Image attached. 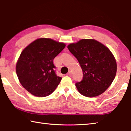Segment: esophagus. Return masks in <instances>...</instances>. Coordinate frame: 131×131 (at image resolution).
<instances>
[{
  "instance_id": "34e87169",
  "label": "esophagus",
  "mask_w": 131,
  "mask_h": 131,
  "mask_svg": "<svg viewBox=\"0 0 131 131\" xmlns=\"http://www.w3.org/2000/svg\"><path fill=\"white\" fill-rule=\"evenodd\" d=\"M68 75H72V71H69V73H68Z\"/></svg>"
}]
</instances>
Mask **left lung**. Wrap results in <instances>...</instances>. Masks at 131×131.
Returning <instances> with one entry per match:
<instances>
[{
  "instance_id": "obj_1",
  "label": "left lung",
  "mask_w": 131,
  "mask_h": 131,
  "mask_svg": "<svg viewBox=\"0 0 131 131\" xmlns=\"http://www.w3.org/2000/svg\"><path fill=\"white\" fill-rule=\"evenodd\" d=\"M68 48L77 59L83 79L75 83L78 91L87 97L101 95L111 85L117 70L116 60L109 49L93 39H82Z\"/></svg>"
}]
</instances>
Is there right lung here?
Masks as SVG:
<instances>
[{"mask_svg":"<svg viewBox=\"0 0 131 131\" xmlns=\"http://www.w3.org/2000/svg\"><path fill=\"white\" fill-rule=\"evenodd\" d=\"M64 43L50 38L34 41L23 50L16 63V74L25 90L36 96L49 95L62 78L56 73L53 60L64 48Z\"/></svg>","mask_w":131,"mask_h":131,"instance_id":"obj_1","label":"right lung"}]
</instances>
